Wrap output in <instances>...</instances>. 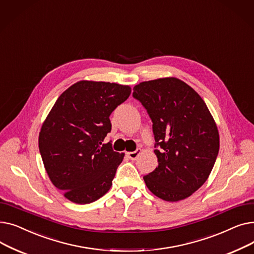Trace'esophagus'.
I'll use <instances>...</instances> for the list:
<instances>
[{"instance_id":"esophagus-1","label":"esophagus","mask_w":254,"mask_h":254,"mask_svg":"<svg viewBox=\"0 0 254 254\" xmlns=\"http://www.w3.org/2000/svg\"><path fill=\"white\" fill-rule=\"evenodd\" d=\"M141 152H142V150H141L140 148H137L135 151L128 152V153H127V156L131 159V161H135V159H137L138 156L141 154Z\"/></svg>"}]
</instances>
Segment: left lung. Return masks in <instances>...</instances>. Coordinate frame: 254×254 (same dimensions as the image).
<instances>
[{
    "mask_svg": "<svg viewBox=\"0 0 254 254\" xmlns=\"http://www.w3.org/2000/svg\"><path fill=\"white\" fill-rule=\"evenodd\" d=\"M132 97L151 120L158 166L143 177L157 197L178 202L208 179L219 151V134L204 100L175 77L144 81Z\"/></svg>",
    "mask_w": 254,
    "mask_h": 254,
    "instance_id": "left-lung-1",
    "label": "left lung"
}]
</instances>
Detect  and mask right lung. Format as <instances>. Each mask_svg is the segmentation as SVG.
<instances>
[{
  "mask_svg": "<svg viewBox=\"0 0 254 254\" xmlns=\"http://www.w3.org/2000/svg\"><path fill=\"white\" fill-rule=\"evenodd\" d=\"M130 91L82 80L62 93L44 120L39 150L49 179L69 201L89 204L110 190L125 153L102 142L111 130L110 114Z\"/></svg>",
  "mask_w": 254,
  "mask_h": 254,
  "instance_id": "add662e5",
  "label": "right lung"
}]
</instances>
